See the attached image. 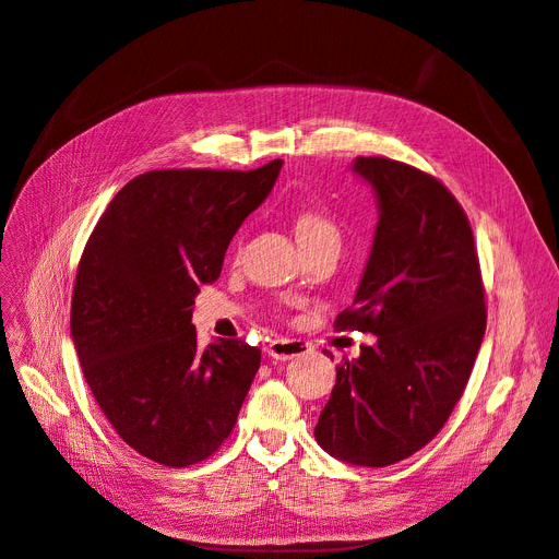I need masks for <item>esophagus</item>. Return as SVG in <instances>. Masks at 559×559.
<instances>
[{
  "label": "esophagus",
  "mask_w": 559,
  "mask_h": 559,
  "mask_svg": "<svg viewBox=\"0 0 559 559\" xmlns=\"http://www.w3.org/2000/svg\"><path fill=\"white\" fill-rule=\"evenodd\" d=\"M311 350L309 342H301V340H274L266 346V356L274 358V360H290L297 356H307Z\"/></svg>",
  "instance_id": "1"
}]
</instances>
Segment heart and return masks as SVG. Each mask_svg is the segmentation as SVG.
Masks as SVG:
<instances>
[{"label":"heart","mask_w":559,"mask_h":559,"mask_svg":"<svg viewBox=\"0 0 559 559\" xmlns=\"http://www.w3.org/2000/svg\"><path fill=\"white\" fill-rule=\"evenodd\" d=\"M295 229H297L299 241H307V238H313L318 234H334L332 222L325 215L313 213V211H301L297 215Z\"/></svg>","instance_id":"1"}]
</instances>
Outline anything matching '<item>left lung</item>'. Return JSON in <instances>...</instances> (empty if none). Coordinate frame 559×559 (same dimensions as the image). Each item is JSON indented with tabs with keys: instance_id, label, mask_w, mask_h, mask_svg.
I'll return each instance as SVG.
<instances>
[{
	"instance_id": "left-lung-1",
	"label": "left lung",
	"mask_w": 559,
	"mask_h": 559,
	"mask_svg": "<svg viewBox=\"0 0 559 559\" xmlns=\"http://www.w3.org/2000/svg\"><path fill=\"white\" fill-rule=\"evenodd\" d=\"M354 173L377 197L379 222L354 307L334 325L377 342L344 360L313 436L354 466L384 468L438 436L464 393L487 309L468 217L433 175L386 156Z\"/></svg>"
}]
</instances>
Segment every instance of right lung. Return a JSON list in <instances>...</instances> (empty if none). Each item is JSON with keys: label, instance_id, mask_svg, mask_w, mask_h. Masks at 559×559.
Returning <instances> with one entry per match:
<instances>
[{"label": "right lung", "instance_id": "add662e5", "mask_svg": "<svg viewBox=\"0 0 559 559\" xmlns=\"http://www.w3.org/2000/svg\"><path fill=\"white\" fill-rule=\"evenodd\" d=\"M281 166L142 173L84 248L70 316L76 356L121 440L156 464L185 468L215 454L260 370V348L241 340L199 348L191 307Z\"/></svg>", "mask_w": 559, "mask_h": 559}]
</instances>
